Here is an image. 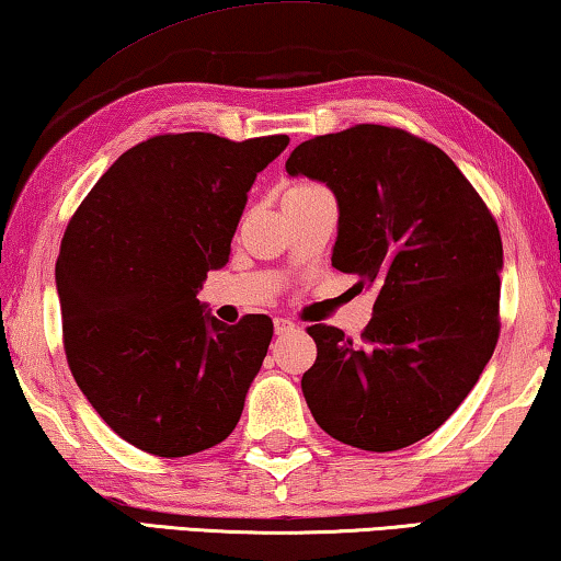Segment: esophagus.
<instances>
[{
  "label": "esophagus",
  "mask_w": 561,
  "mask_h": 561,
  "mask_svg": "<svg viewBox=\"0 0 561 561\" xmlns=\"http://www.w3.org/2000/svg\"><path fill=\"white\" fill-rule=\"evenodd\" d=\"M297 324L287 320V317H274V332L277 334H287V332H295Z\"/></svg>",
  "instance_id": "esophagus-1"
}]
</instances>
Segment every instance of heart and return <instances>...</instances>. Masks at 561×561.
I'll list each match as a JSON object with an SVG mask.
<instances>
[{"instance_id":"heart-1","label":"heart","mask_w":561,"mask_h":561,"mask_svg":"<svg viewBox=\"0 0 561 561\" xmlns=\"http://www.w3.org/2000/svg\"><path fill=\"white\" fill-rule=\"evenodd\" d=\"M314 191H322L320 183H312V181H295V183H289L287 191H284V198L307 196V194H314Z\"/></svg>"}]
</instances>
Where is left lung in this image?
<instances>
[{
  "label": "left lung",
  "instance_id": "1",
  "mask_svg": "<svg viewBox=\"0 0 561 561\" xmlns=\"http://www.w3.org/2000/svg\"><path fill=\"white\" fill-rule=\"evenodd\" d=\"M287 173L328 183L340 206L332 266L375 289L360 340L312 324L302 392L317 425L388 454L448 421L494 355L501 233L479 191L438 146L390 125L314 136Z\"/></svg>",
  "mask_w": 561,
  "mask_h": 561
}]
</instances>
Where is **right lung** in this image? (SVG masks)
I'll return each instance as SVG.
<instances>
[{
    "instance_id": "obj_1",
    "label": "right lung",
    "mask_w": 561,
    "mask_h": 561,
    "mask_svg": "<svg viewBox=\"0 0 561 561\" xmlns=\"http://www.w3.org/2000/svg\"><path fill=\"white\" fill-rule=\"evenodd\" d=\"M287 136L163 133L82 198L55 266L62 345L98 415L146 454L181 458L237 428L274 324H224L196 291L229 262L247 194Z\"/></svg>"
}]
</instances>
